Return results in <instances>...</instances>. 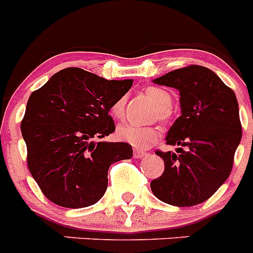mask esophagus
Instances as JSON below:
<instances>
[{"label":"esophagus","mask_w":253,"mask_h":253,"mask_svg":"<svg viewBox=\"0 0 253 253\" xmlns=\"http://www.w3.org/2000/svg\"><path fill=\"white\" fill-rule=\"evenodd\" d=\"M146 152H143V151H138V149H134V153H133V156H134V158H142V157H144V156H146Z\"/></svg>","instance_id":"1"}]
</instances>
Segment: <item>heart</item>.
<instances>
[{
  "label": "heart",
  "instance_id": "obj_1",
  "mask_svg": "<svg viewBox=\"0 0 253 253\" xmlns=\"http://www.w3.org/2000/svg\"><path fill=\"white\" fill-rule=\"evenodd\" d=\"M146 95L156 106H157L158 118L166 122L169 118V113L167 107L171 105V95L169 91L160 88V87H148L146 88ZM125 100L119 99L114 102L111 106V114L115 118H122L124 115ZM116 135L122 142L128 143L135 148H147L153 144L160 138V130L156 126H142V125L133 124V123H123L118 126Z\"/></svg>",
  "mask_w": 253,
  "mask_h": 253
}]
</instances>
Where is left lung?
I'll use <instances>...</instances> for the list:
<instances>
[{
	"label": "left lung",
	"mask_w": 253,
	"mask_h": 253,
	"mask_svg": "<svg viewBox=\"0 0 253 253\" xmlns=\"http://www.w3.org/2000/svg\"><path fill=\"white\" fill-rule=\"evenodd\" d=\"M180 92L181 115L167 131L166 143L177 153H157L165 161L162 176L151 182L161 202L194 207L205 202L228 178L242 138L238 101L207 67L189 66L153 80Z\"/></svg>",
	"instance_id": "left-lung-1"
}]
</instances>
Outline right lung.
Wrapping results in <instances>:
<instances>
[{"label": "right lung", "instance_id": "1", "mask_svg": "<svg viewBox=\"0 0 253 253\" xmlns=\"http://www.w3.org/2000/svg\"><path fill=\"white\" fill-rule=\"evenodd\" d=\"M133 84L84 69H62L31 93L21 122L28 166L44 195L64 208L97 203L113 163L129 160L128 143L96 142L115 131L109 113Z\"/></svg>", "mask_w": 253, "mask_h": 253}]
</instances>
